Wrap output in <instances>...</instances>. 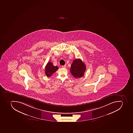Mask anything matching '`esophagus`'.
<instances>
[{"instance_id": "esophagus-1", "label": "esophagus", "mask_w": 133, "mask_h": 133, "mask_svg": "<svg viewBox=\"0 0 133 133\" xmlns=\"http://www.w3.org/2000/svg\"><path fill=\"white\" fill-rule=\"evenodd\" d=\"M62 68H66V65H64V66H62Z\"/></svg>"}]
</instances>
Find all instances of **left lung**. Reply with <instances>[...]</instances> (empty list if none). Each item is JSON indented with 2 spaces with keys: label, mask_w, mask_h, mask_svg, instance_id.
<instances>
[{
  "label": "left lung",
  "mask_w": 133,
  "mask_h": 133,
  "mask_svg": "<svg viewBox=\"0 0 133 133\" xmlns=\"http://www.w3.org/2000/svg\"><path fill=\"white\" fill-rule=\"evenodd\" d=\"M86 66L81 59L74 60L71 66L70 71L75 78H79L84 76Z\"/></svg>",
  "instance_id": "1"
}]
</instances>
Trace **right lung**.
Listing matches in <instances>:
<instances>
[{
  "label": "right lung",
  "instance_id": "add662e5",
  "mask_svg": "<svg viewBox=\"0 0 133 133\" xmlns=\"http://www.w3.org/2000/svg\"><path fill=\"white\" fill-rule=\"evenodd\" d=\"M58 69L57 66H54L51 62H48L45 67V73L47 77H50Z\"/></svg>",
  "mask_w": 133,
  "mask_h": 133
}]
</instances>
